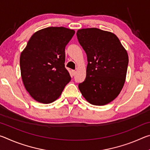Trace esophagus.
<instances>
[{
    "label": "esophagus",
    "mask_w": 150,
    "mask_h": 150,
    "mask_svg": "<svg viewBox=\"0 0 150 150\" xmlns=\"http://www.w3.org/2000/svg\"><path fill=\"white\" fill-rule=\"evenodd\" d=\"M75 74H76V71L75 70H72V75H73V76H74V75H75Z\"/></svg>",
    "instance_id": "obj_1"
}]
</instances>
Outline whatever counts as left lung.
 Listing matches in <instances>:
<instances>
[{
	"label": "left lung",
	"mask_w": 150,
	"mask_h": 150,
	"mask_svg": "<svg viewBox=\"0 0 150 150\" xmlns=\"http://www.w3.org/2000/svg\"><path fill=\"white\" fill-rule=\"evenodd\" d=\"M78 41L87 54L86 78L79 84L81 94L94 105H105L120 93L128 55L115 34L96 28L78 30Z\"/></svg>",
	"instance_id": "left-lung-1"
}]
</instances>
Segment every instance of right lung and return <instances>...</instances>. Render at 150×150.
Returning <instances> with one entry per match:
<instances>
[{
    "mask_svg": "<svg viewBox=\"0 0 150 150\" xmlns=\"http://www.w3.org/2000/svg\"><path fill=\"white\" fill-rule=\"evenodd\" d=\"M75 34L64 27H48L34 33L20 58L22 81L30 96L49 104L62 95L71 76L65 67V48Z\"/></svg>",
    "mask_w": 150,
    "mask_h": 150,
    "instance_id": "add662e5",
    "label": "right lung"
}]
</instances>
